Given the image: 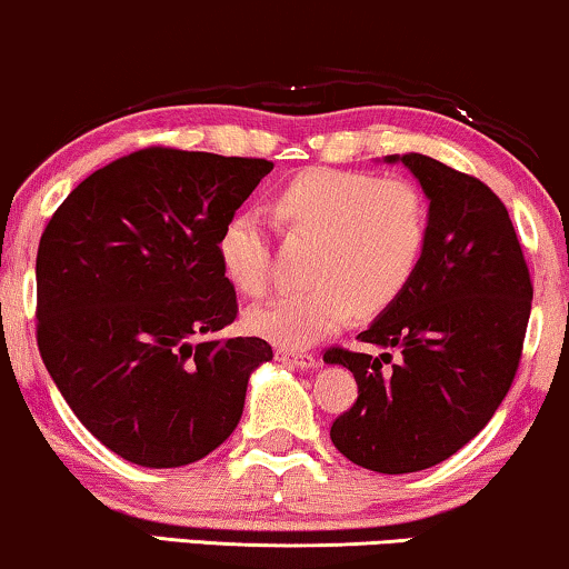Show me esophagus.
Segmentation results:
<instances>
[{
	"label": "esophagus",
	"mask_w": 569,
	"mask_h": 569,
	"mask_svg": "<svg viewBox=\"0 0 569 569\" xmlns=\"http://www.w3.org/2000/svg\"><path fill=\"white\" fill-rule=\"evenodd\" d=\"M276 359L283 365H293V368H318V357L309 351H293V349H278Z\"/></svg>",
	"instance_id": "obj_1"
}]
</instances>
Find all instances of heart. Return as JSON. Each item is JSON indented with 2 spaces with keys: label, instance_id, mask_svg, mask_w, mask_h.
<instances>
[{
  "label": "heart",
  "instance_id": "obj_1",
  "mask_svg": "<svg viewBox=\"0 0 569 569\" xmlns=\"http://www.w3.org/2000/svg\"><path fill=\"white\" fill-rule=\"evenodd\" d=\"M272 210L289 236L318 239L309 286L249 309L247 328L283 349L318 343L351 320L393 305L415 278L428 243L430 207L409 178L312 168L278 191ZM220 264L247 297L272 280V251L260 218L241 212L218 241Z\"/></svg>",
  "mask_w": 569,
  "mask_h": 569
}]
</instances>
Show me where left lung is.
Segmentation results:
<instances>
[{"mask_svg": "<svg viewBox=\"0 0 569 569\" xmlns=\"http://www.w3.org/2000/svg\"><path fill=\"white\" fill-rule=\"evenodd\" d=\"M386 160L405 162L430 199L426 251L401 297L357 336L383 355L330 347L322 359L349 368L359 388L330 441L359 467L401 476L457 455L499 409L520 368L533 283L507 207L483 181L417 152Z\"/></svg>", "mask_w": 569, "mask_h": 569, "instance_id": "left-lung-1", "label": "left lung"}]
</instances>
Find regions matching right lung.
Instances as JSON below:
<instances>
[{"label": "right lung", "mask_w": 569, "mask_h": 569, "mask_svg": "<svg viewBox=\"0 0 569 569\" xmlns=\"http://www.w3.org/2000/svg\"><path fill=\"white\" fill-rule=\"evenodd\" d=\"M272 170L147 147L57 207L36 254V341L78 420L118 457L181 467L239 426L268 341L212 338L239 315L218 241Z\"/></svg>", "instance_id": "right-lung-1"}]
</instances>
